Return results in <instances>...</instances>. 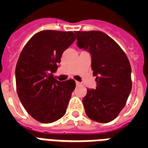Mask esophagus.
Listing matches in <instances>:
<instances>
[{"label":"esophagus","instance_id":"obj_1","mask_svg":"<svg viewBox=\"0 0 148 148\" xmlns=\"http://www.w3.org/2000/svg\"><path fill=\"white\" fill-rule=\"evenodd\" d=\"M75 83H76V85H77V86H78V85H81L80 82H77V81L75 82Z\"/></svg>","mask_w":148,"mask_h":148}]
</instances>
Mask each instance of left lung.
<instances>
[{
  "label": "left lung",
  "instance_id": "obj_1",
  "mask_svg": "<svg viewBox=\"0 0 148 148\" xmlns=\"http://www.w3.org/2000/svg\"><path fill=\"white\" fill-rule=\"evenodd\" d=\"M77 46L91 55L96 76L95 90L82 98L88 117L99 123L113 121L123 109L132 90L130 62L121 47L102 32H75Z\"/></svg>",
  "mask_w": 148,
  "mask_h": 148
}]
</instances>
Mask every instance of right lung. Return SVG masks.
I'll list each match as a JSON object with an SVG mask.
<instances>
[{"mask_svg":"<svg viewBox=\"0 0 148 148\" xmlns=\"http://www.w3.org/2000/svg\"><path fill=\"white\" fill-rule=\"evenodd\" d=\"M75 39L72 32L41 31L29 39L20 55L16 66L18 97L28 114L41 123L58 121L66 111L75 82H59L53 73Z\"/></svg>","mask_w":148,"mask_h":148,"instance_id":"obj_1","label":"right lung"}]
</instances>
